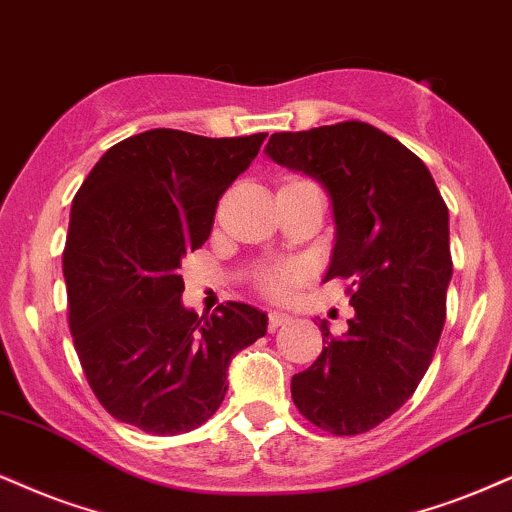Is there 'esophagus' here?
I'll list each match as a JSON object with an SVG mask.
<instances>
[{
  "label": "esophagus",
  "instance_id": "esophagus-1",
  "mask_svg": "<svg viewBox=\"0 0 512 512\" xmlns=\"http://www.w3.org/2000/svg\"><path fill=\"white\" fill-rule=\"evenodd\" d=\"M289 323V315L287 313H280V311H270L268 313V327L270 330H277L280 325Z\"/></svg>",
  "mask_w": 512,
  "mask_h": 512
}]
</instances>
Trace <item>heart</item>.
Here are the masks:
<instances>
[{
    "label": "heart",
    "mask_w": 512,
    "mask_h": 512,
    "mask_svg": "<svg viewBox=\"0 0 512 512\" xmlns=\"http://www.w3.org/2000/svg\"><path fill=\"white\" fill-rule=\"evenodd\" d=\"M306 270L299 263H280V266L268 268L261 277L263 292H268L275 299H285L292 289L304 280Z\"/></svg>",
    "instance_id": "1"
}]
</instances>
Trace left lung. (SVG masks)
<instances>
[{"mask_svg": "<svg viewBox=\"0 0 512 512\" xmlns=\"http://www.w3.org/2000/svg\"><path fill=\"white\" fill-rule=\"evenodd\" d=\"M266 154L330 194L325 282H349L356 311L342 337L320 320L323 353L292 377V399L320 430L363 434L413 396L432 363L453 275L449 208L425 163L368 123L275 132Z\"/></svg>", "mask_w": 512, "mask_h": 512, "instance_id": "8db88e82", "label": "left lung"}]
</instances>
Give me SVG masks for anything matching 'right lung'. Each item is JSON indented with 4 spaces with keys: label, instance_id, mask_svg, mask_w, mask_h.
I'll return each mask as SVG.
<instances>
[{
    "label": "right lung",
    "instance_id": "obj_1",
    "mask_svg": "<svg viewBox=\"0 0 512 512\" xmlns=\"http://www.w3.org/2000/svg\"><path fill=\"white\" fill-rule=\"evenodd\" d=\"M268 132L201 137L156 128L113 144L75 194L63 249L68 325L87 382L116 420L173 437L204 425L237 351L268 315L227 301L182 306L180 263L211 235L218 199Z\"/></svg>",
    "mask_w": 512,
    "mask_h": 512
}]
</instances>
